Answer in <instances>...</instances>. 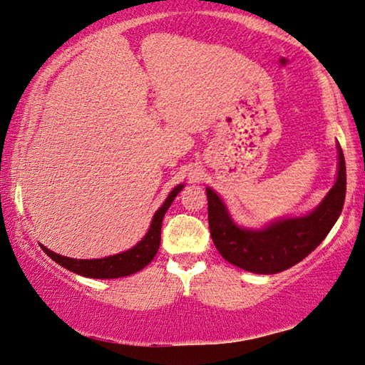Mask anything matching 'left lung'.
<instances>
[{
	"label": "left lung",
	"mask_w": 365,
	"mask_h": 365,
	"mask_svg": "<svg viewBox=\"0 0 365 365\" xmlns=\"http://www.w3.org/2000/svg\"><path fill=\"white\" fill-rule=\"evenodd\" d=\"M336 149V182L315 210L304 216L276 219L259 229L237 224L221 196L206 187L211 237L222 258L250 273L276 274L309 257L322 244L343 211L346 162L339 144Z\"/></svg>",
	"instance_id": "8db88e82"
}]
</instances>
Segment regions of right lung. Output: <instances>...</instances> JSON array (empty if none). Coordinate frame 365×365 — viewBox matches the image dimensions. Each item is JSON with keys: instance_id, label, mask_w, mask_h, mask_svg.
Instances as JSON below:
<instances>
[{"instance_id": "add662e5", "label": "right lung", "mask_w": 365, "mask_h": 365, "mask_svg": "<svg viewBox=\"0 0 365 365\" xmlns=\"http://www.w3.org/2000/svg\"><path fill=\"white\" fill-rule=\"evenodd\" d=\"M185 183L177 185L167 196L164 203L154 212V217L149 225L146 235L138 242L135 247H131L130 250L117 253V255L106 257V258H92V259H78V258H69L58 255V253L48 250L47 247H42V250L47 255L61 264L63 268L76 273L84 277H94V279H115V277H123L135 274L138 271H141L144 266H148L153 262L155 253L159 250L160 245V229H162V219H164L167 210H169L172 201L175 200V196L182 192Z\"/></svg>"}]
</instances>
